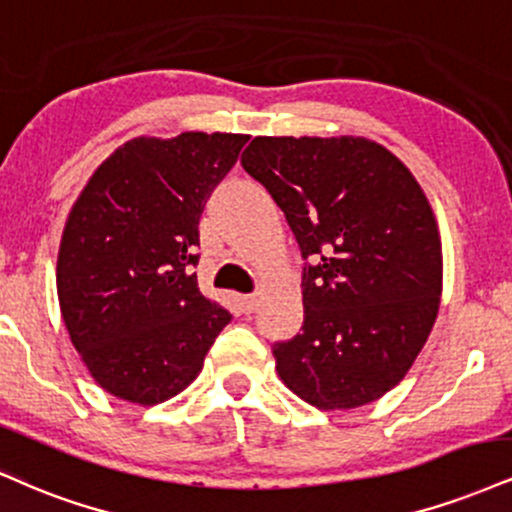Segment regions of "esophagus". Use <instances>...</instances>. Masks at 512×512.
<instances>
[{
	"label": "esophagus",
	"mask_w": 512,
	"mask_h": 512,
	"mask_svg": "<svg viewBox=\"0 0 512 512\" xmlns=\"http://www.w3.org/2000/svg\"><path fill=\"white\" fill-rule=\"evenodd\" d=\"M240 305H243V312H255L257 310V295H243L240 298Z\"/></svg>",
	"instance_id": "obj_1"
}]
</instances>
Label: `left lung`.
I'll return each mask as SVG.
<instances>
[{"instance_id": "obj_1", "label": "left lung", "mask_w": 512, "mask_h": 512, "mask_svg": "<svg viewBox=\"0 0 512 512\" xmlns=\"http://www.w3.org/2000/svg\"><path fill=\"white\" fill-rule=\"evenodd\" d=\"M240 164L286 214L303 257V334L276 343L283 384L353 410L403 381L443 291L439 224L410 169L355 135H257Z\"/></svg>"}]
</instances>
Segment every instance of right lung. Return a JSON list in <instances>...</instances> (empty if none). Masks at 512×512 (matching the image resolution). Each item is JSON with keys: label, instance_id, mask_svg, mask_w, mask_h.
<instances>
[{"label": "right lung", "instance_id": "obj_1", "mask_svg": "<svg viewBox=\"0 0 512 512\" xmlns=\"http://www.w3.org/2000/svg\"><path fill=\"white\" fill-rule=\"evenodd\" d=\"M248 138L140 135L116 147L73 202L57 257L61 317L90 377L112 396L138 405L178 396L231 322L190 267L205 202Z\"/></svg>", "mask_w": 512, "mask_h": 512}]
</instances>
